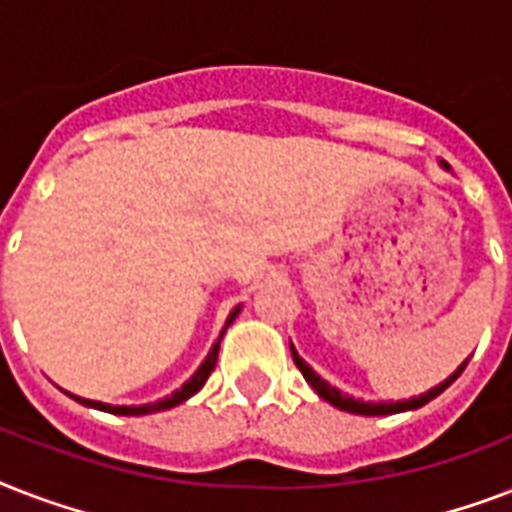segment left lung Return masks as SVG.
Returning a JSON list of instances; mask_svg holds the SVG:
<instances>
[{
	"instance_id": "8db88e82",
	"label": "left lung",
	"mask_w": 512,
	"mask_h": 512,
	"mask_svg": "<svg viewBox=\"0 0 512 512\" xmlns=\"http://www.w3.org/2000/svg\"><path fill=\"white\" fill-rule=\"evenodd\" d=\"M289 350H292V361H295V366L303 372V377L308 380V385H311L316 393H319L324 401H329L332 406H337V409H342V412H350V414H364V417H380V414H398V412H409V409H420V406H425L428 401H433L436 396H441L449 385H452L457 377H460L462 372H465V366H468V358L462 361L457 369H454V374H449L441 385H436V388H430L428 393H422V396L417 398H409V401H380V404H374V401H361V398H353V396H345L342 390L332 388L327 380H321L319 374L313 372L311 366L305 364L303 358L297 356L295 345L289 342Z\"/></svg>"
}]
</instances>
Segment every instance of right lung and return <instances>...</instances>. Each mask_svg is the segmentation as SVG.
Masks as SVG:
<instances>
[{"label": "right lung", "instance_id": "add662e5", "mask_svg": "<svg viewBox=\"0 0 512 512\" xmlns=\"http://www.w3.org/2000/svg\"><path fill=\"white\" fill-rule=\"evenodd\" d=\"M241 305H236L231 311V316H228V321H225L223 332H220V337H217V342L212 345V350L207 353V358H204V364L196 369V374H193L191 380L185 382L183 388L175 390L172 396L162 398V401H156V404H143V406H111V404H103V401H90V398H79L74 396V393H68V396L74 398V401H79V404L84 406H92V409H100V412H111V414H127V417H132V414H154V412H164V409H172V406L183 404V401H188V398L193 396V393H199L201 388H204V382H207V377L212 374V369H215L217 364V350H220V340H223L225 329L231 327L233 319L239 316Z\"/></svg>", "mask_w": 512, "mask_h": 512}]
</instances>
